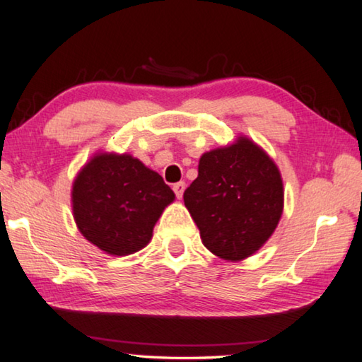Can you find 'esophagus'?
<instances>
[{"label":"esophagus","mask_w":362,"mask_h":362,"mask_svg":"<svg viewBox=\"0 0 362 362\" xmlns=\"http://www.w3.org/2000/svg\"><path fill=\"white\" fill-rule=\"evenodd\" d=\"M173 189H174V193H175L177 198L182 199L183 192H185V182H177V183H174Z\"/></svg>","instance_id":"34e87169"}]
</instances>
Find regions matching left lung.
Returning a JSON list of instances; mask_svg holds the SVG:
<instances>
[{"mask_svg": "<svg viewBox=\"0 0 362 362\" xmlns=\"http://www.w3.org/2000/svg\"><path fill=\"white\" fill-rule=\"evenodd\" d=\"M183 201L204 246L220 259L243 260L257 252L278 226L283 180L267 153L240 137L236 144L201 156L198 177Z\"/></svg>", "mask_w": 362, "mask_h": 362, "instance_id": "left-lung-1", "label": "left lung"}]
</instances>
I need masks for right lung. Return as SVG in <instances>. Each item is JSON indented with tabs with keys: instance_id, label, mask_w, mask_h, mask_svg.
I'll return each mask as SVG.
<instances>
[{
	"instance_id": "right-lung-1",
	"label": "right lung",
	"mask_w": 362,
	"mask_h": 362,
	"mask_svg": "<svg viewBox=\"0 0 362 362\" xmlns=\"http://www.w3.org/2000/svg\"><path fill=\"white\" fill-rule=\"evenodd\" d=\"M73 216L86 240L110 255H129L150 243L174 192L131 155L94 156L73 183Z\"/></svg>"
}]
</instances>
